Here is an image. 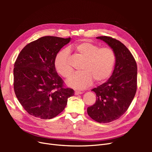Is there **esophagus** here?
<instances>
[{
    "instance_id": "esophagus-1",
    "label": "esophagus",
    "mask_w": 152,
    "mask_h": 152,
    "mask_svg": "<svg viewBox=\"0 0 152 152\" xmlns=\"http://www.w3.org/2000/svg\"><path fill=\"white\" fill-rule=\"evenodd\" d=\"M82 94V92L78 91H75V95H79V94Z\"/></svg>"
}]
</instances>
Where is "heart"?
I'll return each instance as SVG.
<instances>
[{
  "label": "heart",
  "mask_w": 152,
  "mask_h": 152,
  "mask_svg": "<svg viewBox=\"0 0 152 152\" xmlns=\"http://www.w3.org/2000/svg\"><path fill=\"white\" fill-rule=\"evenodd\" d=\"M75 51L84 58L80 66L82 72L72 75L67 84L73 88L83 89L90 86L93 80L102 83L111 75L116 62V55L110 48H102L89 41L78 43L74 46ZM69 51L63 49L58 52L54 58V66L61 76L68 78L73 72L68 60Z\"/></svg>",
  "instance_id": "obj_1"
}]
</instances>
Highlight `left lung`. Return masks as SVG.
I'll return each instance as SVG.
<instances>
[{
	"label": "left lung",
	"instance_id": "8db88e82",
	"mask_svg": "<svg viewBox=\"0 0 152 152\" xmlns=\"http://www.w3.org/2000/svg\"><path fill=\"white\" fill-rule=\"evenodd\" d=\"M116 55V62L112 76L104 84L91 91L96 95V103L87 109V113L99 123L115 121L124 114L137 89V65L125 45L110 37L101 36Z\"/></svg>",
	"mask_w": 152,
	"mask_h": 152
}]
</instances>
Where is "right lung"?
<instances>
[{"mask_svg":"<svg viewBox=\"0 0 152 152\" xmlns=\"http://www.w3.org/2000/svg\"><path fill=\"white\" fill-rule=\"evenodd\" d=\"M71 38L45 36L23 49L14 68V89L22 107L31 115L50 119L65 109L74 91L64 87L54 58Z\"/></svg>","mask_w":152,"mask_h":152,"instance_id":"add662e5","label":"right lung"}]
</instances>
